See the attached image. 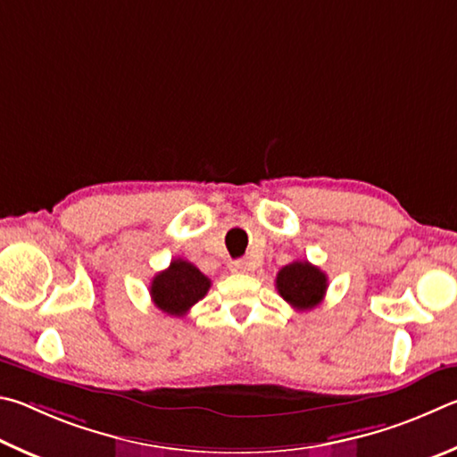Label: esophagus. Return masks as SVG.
I'll return each mask as SVG.
<instances>
[{"instance_id":"34e87169","label":"esophagus","mask_w":457,"mask_h":457,"mask_svg":"<svg viewBox=\"0 0 457 457\" xmlns=\"http://www.w3.org/2000/svg\"><path fill=\"white\" fill-rule=\"evenodd\" d=\"M246 269H249V262L243 261V259L230 262V270H233V273H245Z\"/></svg>"}]
</instances>
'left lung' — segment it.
Segmentation results:
<instances>
[{
    "instance_id": "1",
    "label": "left lung",
    "mask_w": 457,
    "mask_h": 457,
    "mask_svg": "<svg viewBox=\"0 0 457 457\" xmlns=\"http://www.w3.org/2000/svg\"><path fill=\"white\" fill-rule=\"evenodd\" d=\"M277 291L299 311L315 309L327 293V275L309 261H293L277 275Z\"/></svg>"
}]
</instances>
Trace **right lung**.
Instances as JSON below:
<instances>
[{
  "label": "right lung",
  "instance_id": "add662e5",
  "mask_svg": "<svg viewBox=\"0 0 457 457\" xmlns=\"http://www.w3.org/2000/svg\"><path fill=\"white\" fill-rule=\"evenodd\" d=\"M211 289V278L200 273L192 262L174 259L170 267L160 270L150 283V297L166 315L182 317Z\"/></svg>",
  "mask_w": 457,
  "mask_h": 457
}]
</instances>
